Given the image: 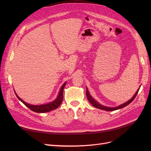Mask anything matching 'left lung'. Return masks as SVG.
I'll list each match as a JSON object with an SVG mask.
<instances>
[{"mask_svg": "<svg viewBox=\"0 0 151 151\" xmlns=\"http://www.w3.org/2000/svg\"><path fill=\"white\" fill-rule=\"evenodd\" d=\"M139 91V89L137 90V91L136 93L134 94V96L132 97V98L130 99L129 101H127V102H126L125 103H123V104L120 105V106H118L115 107V108H109V107H106V106H103V105L100 104L98 103H97L92 97L91 96V95L89 94V93L88 92V89H87V88H86V96H87V98H88V99L89 100V101L91 103V104H92L94 107L96 108H98V109H103V110L111 111L116 110V109L122 108L123 107H125L126 106H127L128 104H129L130 103H132L134 100L135 98L136 97V96H137V94Z\"/></svg>", "mask_w": 151, "mask_h": 151, "instance_id": "obj_1", "label": "left lung"}]
</instances>
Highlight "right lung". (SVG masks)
Here are the masks:
<instances>
[{
    "label": "right lung",
    "instance_id": "right-lung-1",
    "mask_svg": "<svg viewBox=\"0 0 151 151\" xmlns=\"http://www.w3.org/2000/svg\"><path fill=\"white\" fill-rule=\"evenodd\" d=\"M66 84V83H65L63 84V85L62 86V87L60 89V92H59L58 97L57 98V99L53 101L52 103H50L48 104H42V105H32V104H29L25 103L24 101L18 96L16 94L17 98L19 99L20 101L23 103V104L29 108L31 110H32L33 111L36 112V113H46V112H48L52 110H53V109H57L60 105L61 104L62 101H63V88Z\"/></svg>",
    "mask_w": 151,
    "mask_h": 151
}]
</instances>
